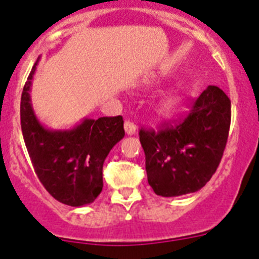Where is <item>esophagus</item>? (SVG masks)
<instances>
[{
  "mask_svg": "<svg viewBox=\"0 0 259 259\" xmlns=\"http://www.w3.org/2000/svg\"><path fill=\"white\" fill-rule=\"evenodd\" d=\"M124 127H125V133H126L127 135H134L135 133H137V125H135L133 121L130 120L125 121Z\"/></svg>",
  "mask_w": 259,
  "mask_h": 259,
  "instance_id": "34e87169",
  "label": "esophagus"
}]
</instances>
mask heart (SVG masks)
Returning <instances> with one entry per match:
<instances>
[{
  "label": "heart",
  "mask_w": 259,
  "mask_h": 259,
  "mask_svg": "<svg viewBox=\"0 0 259 259\" xmlns=\"http://www.w3.org/2000/svg\"><path fill=\"white\" fill-rule=\"evenodd\" d=\"M177 106H178V99H177V97L173 94H169L162 98L160 104H158V109H160V112L162 115H171L176 111Z\"/></svg>",
  "instance_id": "heart-1"
}]
</instances>
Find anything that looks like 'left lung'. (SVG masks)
Wrapping results in <instances>:
<instances>
[{
  "label": "left lung",
  "instance_id": "obj_1",
  "mask_svg": "<svg viewBox=\"0 0 259 259\" xmlns=\"http://www.w3.org/2000/svg\"><path fill=\"white\" fill-rule=\"evenodd\" d=\"M230 124V98L209 85L178 125L160 132L141 129L147 179L156 195L181 196L204 187L220 165Z\"/></svg>",
  "mask_w": 259,
  "mask_h": 259
}]
</instances>
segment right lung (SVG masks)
Segmentation results:
<instances>
[{"instance_id":"1","label":"right lung","mask_w":259,"mask_h":259,"mask_svg":"<svg viewBox=\"0 0 259 259\" xmlns=\"http://www.w3.org/2000/svg\"><path fill=\"white\" fill-rule=\"evenodd\" d=\"M34 63L22 93L20 122L23 138L39 182L51 196L69 206L92 204L103 188V162L124 138L122 116L83 118L72 129L44 126L31 103Z\"/></svg>"}]
</instances>
